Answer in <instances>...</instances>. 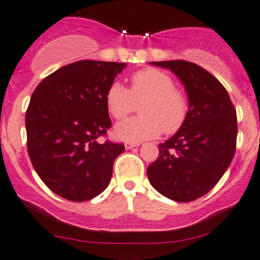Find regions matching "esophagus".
I'll list each match as a JSON object with an SVG mask.
<instances>
[{"label":"esophagus","mask_w":260,"mask_h":260,"mask_svg":"<svg viewBox=\"0 0 260 260\" xmlns=\"http://www.w3.org/2000/svg\"><path fill=\"white\" fill-rule=\"evenodd\" d=\"M137 146H140V143H136V142H125L124 143L125 149H131V148H133V147H137Z\"/></svg>","instance_id":"1"}]
</instances>
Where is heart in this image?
Returning <instances> with one entry per match:
<instances>
[{"label":"heart","mask_w":260,"mask_h":260,"mask_svg":"<svg viewBox=\"0 0 260 260\" xmlns=\"http://www.w3.org/2000/svg\"><path fill=\"white\" fill-rule=\"evenodd\" d=\"M142 115L115 125L114 133L124 141L149 140L158 137L164 131L174 135L181 129L188 114V101L185 94L175 88V81L167 73L146 68L129 77V89L114 81L106 91V106L114 119H123L141 102Z\"/></svg>","instance_id":"obj_1"}]
</instances>
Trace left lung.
Here are the masks:
<instances>
[{
  "label": "left lung",
  "mask_w": 260,
  "mask_h": 260,
  "mask_svg": "<svg viewBox=\"0 0 260 260\" xmlns=\"http://www.w3.org/2000/svg\"><path fill=\"white\" fill-rule=\"evenodd\" d=\"M180 78L188 95L185 124L159 143L147 167L151 185L166 198L188 203L219 182L237 148V112L226 89L208 70L185 60L152 61Z\"/></svg>",
  "instance_id": "1"
}]
</instances>
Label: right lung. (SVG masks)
<instances>
[{
  "label": "right lung",
  "instance_id": "right-lung-1",
  "mask_svg": "<svg viewBox=\"0 0 260 260\" xmlns=\"http://www.w3.org/2000/svg\"><path fill=\"white\" fill-rule=\"evenodd\" d=\"M124 62L80 60L60 68L31 95L27 152L40 179L67 200H90L109 185L123 143L98 138L112 127L106 91Z\"/></svg>",
  "mask_w": 260,
  "mask_h": 260
}]
</instances>
